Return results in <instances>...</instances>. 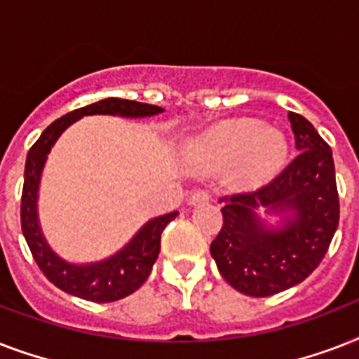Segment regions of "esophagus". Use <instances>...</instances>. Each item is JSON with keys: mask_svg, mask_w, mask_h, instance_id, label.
Instances as JSON below:
<instances>
[{"mask_svg": "<svg viewBox=\"0 0 359 359\" xmlns=\"http://www.w3.org/2000/svg\"><path fill=\"white\" fill-rule=\"evenodd\" d=\"M210 199H212V196H210L207 190H196L190 194L188 203H190V205H203V203H208Z\"/></svg>", "mask_w": 359, "mask_h": 359, "instance_id": "34e87169", "label": "esophagus"}]
</instances>
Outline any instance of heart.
<instances>
[{"mask_svg":"<svg viewBox=\"0 0 359 359\" xmlns=\"http://www.w3.org/2000/svg\"><path fill=\"white\" fill-rule=\"evenodd\" d=\"M289 143L279 130L257 119L222 123L191 141L186 165L201 175L229 170L236 190H255L276 177L287 162Z\"/></svg>","mask_w":359,"mask_h":359,"instance_id":"heart-1","label":"heart"}]
</instances>
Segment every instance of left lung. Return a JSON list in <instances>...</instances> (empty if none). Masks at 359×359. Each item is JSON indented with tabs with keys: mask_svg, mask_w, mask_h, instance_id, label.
<instances>
[{
	"mask_svg": "<svg viewBox=\"0 0 359 359\" xmlns=\"http://www.w3.org/2000/svg\"><path fill=\"white\" fill-rule=\"evenodd\" d=\"M298 156L253 194L222 197L224 225L210 244L219 273L242 294H278L302 283L326 255L339 225L332 149L309 121L289 114ZM278 215L272 228L258 212Z\"/></svg>",
	"mask_w": 359,
	"mask_h": 359,
	"instance_id": "obj_1",
	"label": "left lung"
}]
</instances>
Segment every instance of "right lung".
I'll list each match as a JSON object with an SVG mask.
<instances>
[{"mask_svg":"<svg viewBox=\"0 0 359 359\" xmlns=\"http://www.w3.org/2000/svg\"><path fill=\"white\" fill-rule=\"evenodd\" d=\"M162 111L163 108H158L152 104L123 100V98H104L53 121L27 152L22 205H20L22 233L42 273L65 292L83 298V300L98 302V304L121 300L124 296L132 294L149 278L152 264L160 253L162 231L171 219L177 218L179 212H169L149 219L123 250L104 261L89 262V264H74V262L63 261L48 245L39 225V214H36L41 175L53 143L70 124L86 115H119V117L140 119V117H152Z\"/></svg>","mask_w":359,"mask_h":359,"instance_id":"add662e5","label":"right lung"}]
</instances>
